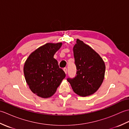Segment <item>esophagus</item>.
<instances>
[{
    "label": "esophagus",
    "instance_id": "esophagus-1",
    "mask_svg": "<svg viewBox=\"0 0 129 129\" xmlns=\"http://www.w3.org/2000/svg\"><path fill=\"white\" fill-rule=\"evenodd\" d=\"M63 70H64L65 73L66 74H67V73H68V69H67V68H64V69H63Z\"/></svg>",
    "mask_w": 129,
    "mask_h": 129
}]
</instances>
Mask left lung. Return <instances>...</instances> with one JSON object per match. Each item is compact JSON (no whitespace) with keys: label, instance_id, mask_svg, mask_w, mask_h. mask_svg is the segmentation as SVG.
<instances>
[{"label":"left lung","instance_id":"obj_1","mask_svg":"<svg viewBox=\"0 0 129 129\" xmlns=\"http://www.w3.org/2000/svg\"><path fill=\"white\" fill-rule=\"evenodd\" d=\"M73 51L76 73L74 78H68L67 80L76 94L86 96L94 94L104 80L105 63L96 52L79 39Z\"/></svg>","mask_w":129,"mask_h":129}]
</instances>
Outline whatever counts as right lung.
<instances>
[{
	"mask_svg": "<svg viewBox=\"0 0 129 129\" xmlns=\"http://www.w3.org/2000/svg\"><path fill=\"white\" fill-rule=\"evenodd\" d=\"M61 45V43L46 44L33 52L26 60L24 67L25 80L31 91L38 96H51L65 78V72L54 58Z\"/></svg>",
	"mask_w": 129,
	"mask_h": 129,
	"instance_id": "add662e5",
	"label": "right lung"
}]
</instances>
